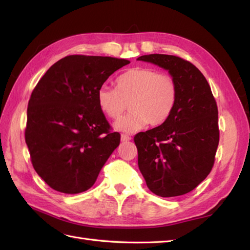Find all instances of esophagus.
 Returning a JSON list of instances; mask_svg holds the SVG:
<instances>
[{
    "mask_svg": "<svg viewBox=\"0 0 250 250\" xmlns=\"http://www.w3.org/2000/svg\"><path fill=\"white\" fill-rule=\"evenodd\" d=\"M131 141V136L126 134H121V142H129Z\"/></svg>",
    "mask_w": 250,
    "mask_h": 250,
    "instance_id": "esophagus-1",
    "label": "esophagus"
}]
</instances>
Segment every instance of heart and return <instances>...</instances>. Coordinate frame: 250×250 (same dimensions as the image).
<instances>
[{
	"mask_svg": "<svg viewBox=\"0 0 250 250\" xmlns=\"http://www.w3.org/2000/svg\"><path fill=\"white\" fill-rule=\"evenodd\" d=\"M178 87L175 79L156 68L137 66L116 78V89L101 87L97 92L100 110L109 119H119L129 107L130 113L116 124V128L132 133L163 125L175 109Z\"/></svg>",
	"mask_w": 250,
	"mask_h": 250,
	"instance_id": "1",
	"label": "heart"
}]
</instances>
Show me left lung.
Returning <instances> with one entry per match:
<instances>
[{"instance_id": "left-lung-1", "label": "left lung", "mask_w": 250, "mask_h": 250, "mask_svg": "<svg viewBox=\"0 0 250 250\" xmlns=\"http://www.w3.org/2000/svg\"><path fill=\"white\" fill-rule=\"evenodd\" d=\"M137 60L166 68L178 87L171 117L134 136L140 171L155 194L162 198L186 194L214 167L219 144L216 100L203 74L183 58L153 54Z\"/></svg>"}]
</instances>
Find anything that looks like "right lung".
<instances>
[{"instance_id":"1","label":"right lung","mask_w":250,"mask_h":250,"mask_svg":"<svg viewBox=\"0 0 250 250\" xmlns=\"http://www.w3.org/2000/svg\"><path fill=\"white\" fill-rule=\"evenodd\" d=\"M130 61L72 55L56 62L31 94L24 131L32 166L59 192L91 188L120 144V134L100 110L97 92Z\"/></svg>"}]
</instances>
